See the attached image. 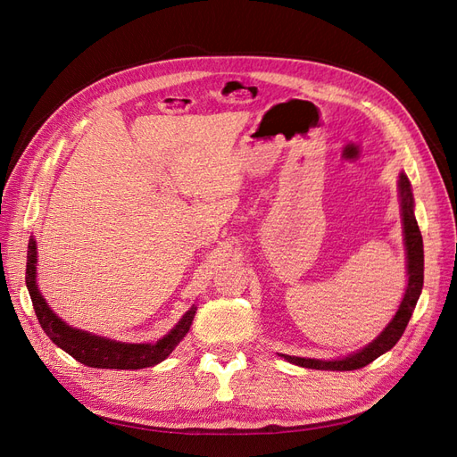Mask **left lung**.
<instances>
[{"label": "left lung", "instance_id": "obj_1", "mask_svg": "<svg viewBox=\"0 0 457 457\" xmlns=\"http://www.w3.org/2000/svg\"><path fill=\"white\" fill-rule=\"evenodd\" d=\"M398 200H400V217H403V237H404V250H406V274L408 284L403 301L391 318V322L383 328L381 334L368 343L366 347L358 349L356 353H351L343 358H331V361H320V358H303V356H289L280 354L284 361L289 364H295L301 368L311 370H331V371H349L364 368L370 362L376 361L378 356L391 351L398 339L403 337L404 329L410 322L411 312L418 305V299L423 289V238L418 227L416 215H413V195L411 185L408 181L406 173H400L398 177Z\"/></svg>", "mask_w": 457, "mask_h": 457}]
</instances>
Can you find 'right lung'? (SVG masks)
<instances>
[{
  "label": "right lung",
  "mask_w": 457,
  "mask_h": 457,
  "mask_svg": "<svg viewBox=\"0 0 457 457\" xmlns=\"http://www.w3.org/2000/svg\"><path fill=\"white\" fill-rule=\"evenodd\" d=\"M37 245L32 237L29 242V255H26V287L32 299L37 320L44 328L47 337L61 347L64 353L76 358L78 362L91 368H106V370H141L163 362L183 337L195 320L198 311L192 305L181 320H179L168 334L156 343H123L103 336H95L91 331H84L68 326L59 314L47 305V301L41 295L37 287Z\"/></svg>",
  "instance_id": "right-lung-1"
}]
</instances>
